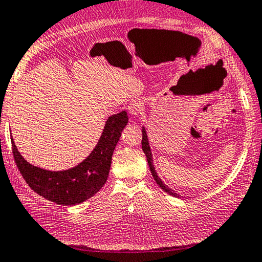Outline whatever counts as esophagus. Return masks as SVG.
Instances as JSON below:
<instances>
[{"label": "esophagus", "instance_id": "obj_1", "mask_svg": "<svg viewBox=\"0 0 262 262\" xmlns=\"http://www.w3.org/2000/svg\"><path fill=\"white\" fill-rule=\"evenodd\" d=\"M143 106H144V102L142 100H134L132 101L129 105H128V111L132 116H138L140 114H142L143 111Z\"/></svg>", "mask_w": 262, "mask_h": 262}]
</instances>
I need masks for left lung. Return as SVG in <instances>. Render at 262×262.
<instances>
[{"mask_svg": "<svg viewBox=\"0 0 262 262\" xmlns=\"http://www.w3.org/2000/svg\"><path fill=\"white\" fill-rule=\"evenodd\" d=\"M142 148H143V152L145 153L146 156V159H147V163H148V167H150V170H151V173L153 178H155V181L157 182V184L159 186H160L163 191L167 192L168 194H170V195L175 196V198H181V195L179 194L172 192V189L169 188L168 186H166L165 184L162 183V181L160 178H159V176L157 175V172L155 170V167H153V162H152V153H151V150H150V145H148V141H147V135H146V132H145V128L143 127L142 128Z\"/></svg>", "mask_w": 262, "mask_h": 262, "instance_id": "left-lung-1", "label": "left lung"}]
</instances>
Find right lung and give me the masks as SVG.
<instances>
[{
    "mask_svg": "<svg viewBox=\"0 0 262 262\" xmlns=\"http://www.w3.org/2000/svg\"><path fill=\"white\" fill-rule=\"evenodd\" d=\"M128 122L126 111L111 116L95 148L85 160L68 170L49 171L28 163L11 138L12 155L20 173L38 195L61 206H75L99 192L109 176L112 155Z\"/></svg>",
    "mask_w": 262,
    "mask_h": 262,
    "instance_id": "right-lung-1",
    "label": "right lung"
}]
</instances>
